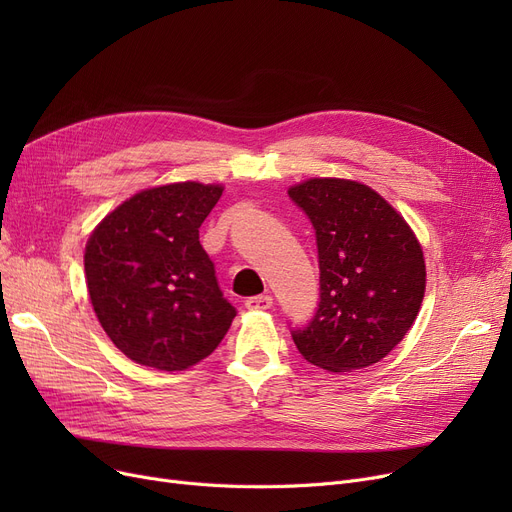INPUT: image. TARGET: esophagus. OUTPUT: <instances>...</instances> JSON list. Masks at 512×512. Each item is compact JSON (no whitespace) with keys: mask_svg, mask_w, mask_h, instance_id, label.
Returning <instances> with one entry per match:
<instances>
[{"mask_svg":"<svg viewBox=\"0 0 512 512\" xmlns=\"http://www.w3.org/2000/svg\"><path fill=\"white\" fill-rule=\"evenodd\" d=\"M245 305H247V309H251V311H265V309H270V307L274 305V299L270 297V294H259V297L247 299Z\"/></svg>","mask_w":512,"mask_h":512,"instance_id":"1","label":"esophagus"}]
</instances>
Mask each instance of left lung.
<instances>
[{"mask_svg":"<svg viewBox=\"0 0 512 512\" xmlns=\"http://www.w3.org/2000/svg\"><path fill=\"white\" fill-rule=\"evenodd\" d=\"M313 224L319 305L292 330L299 353L328 371L382 361L421 309L425 261L405 218L373 188L344 178H311L288 188Z\"/></svg>","mask_w":512,"mask_h":512,"instance_id":"1","label":"left lung"}]
</instances>
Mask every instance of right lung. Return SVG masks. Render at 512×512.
<instances>
[{
	"instance_id": "1",
	"label": "right lung",
	"mask_w": 512,
	"mask_h": 512,
	"mask_svg": "<svg viewBox=\"0 0 512 512\" xmlns=\"http://www.w3.org/2000/svg\"><path fill=\"white\" fill-rule=\"evenodd\" d=\"M224 186L141 191L89 236L85 276L101 328L139 365L182 371L211 355L236 309L224 299L199 228Z\"/></svg>"
}]
</instances>
